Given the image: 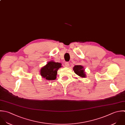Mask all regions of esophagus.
<instances>
[{
  "label": "esophagus",
  "mask_w": 125,
  "mask_h": 125,
  "mask_svg": "<svg viewBox=\"0 0 125 125\" xmlns=\"http://www.w3.org/2000/svg\"><path fill=\"white\" fill-rule=\"evenodd\" d=\"M69 66H70V65H69V63L68 62H65V66L66 67H69Z\"/></svg>",
  "instance_id": "1"
}]
</instances>
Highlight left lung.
I'll use <instances>...</instances> for the list:
<instances>
[{
    "mask_svg": "<svg viewBox=\"0 0 125 125\" xmlns=\"http://www.w3.org/2000/svg\"><path fill=\"white\" fill-rule=\"evenodd\" d=\"M73 71L74 73L78 76L82 77H85L86 74H85L84 69H83V67L81 65H75L73 67Z\"/></svg>",
    "mask_w": 125,
    "mask_h": 125,
    "instance_id": "obj_1",
    "label": "left lung"
}]
</instances>
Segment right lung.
Masks as SVG:
<instances>
[{
  "label": "right lung",
  "instance_id": "add662e5",
  "mask_svg": "<svg viewBox=\"0 0 125 125\" xmlns=\"http://www.w3.org/2000/svg\"><path fill=\"white\" fill-rule=\"evenodd\" d=\"M61 67V64L53 61L49 62L46 66L41 68L40 74L47 80H55L58 69Z\"/></svg>",
  "mask_w": 125,
  "mask_h": 125
}]
</instances>
